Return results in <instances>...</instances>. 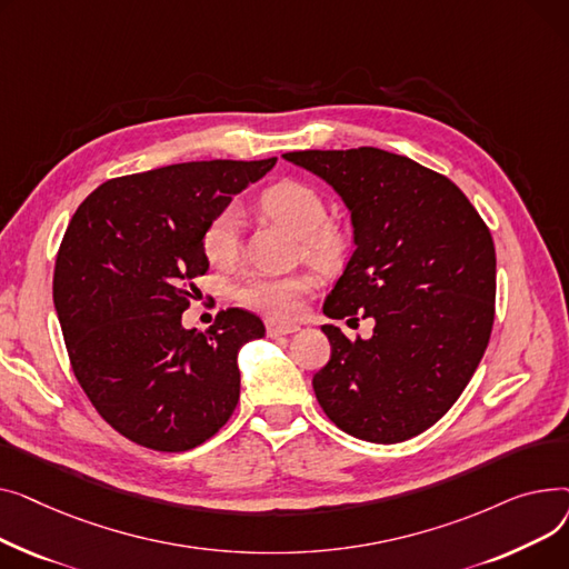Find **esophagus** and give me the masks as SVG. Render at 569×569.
<instances>
[{
    "label": "esophagus",
    "mask_w": 569,
    "mask_h": 569,
    "mask_svg": "<svg viewBox=\"0 0 569 569\" xmlns=\"http://www.w3.org/2000/svg\"><path fill=\"white\" fill-rule=\"evenodd\" d=\"M300 330V326L296 323H278V321H266V332L269 338H282V336H291V332Z\"/></svg>",
    "instance_id": "34e87169"
}]
</instances>
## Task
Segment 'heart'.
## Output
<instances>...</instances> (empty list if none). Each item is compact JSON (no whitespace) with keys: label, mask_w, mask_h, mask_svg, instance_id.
Segmentation results:
<instances>
[{"label":"heart","mask_w":569,"mask_h":569,"mask_svg":"<svg viewBox=\"0 0 569 569\" xmlns=\"http://www.w3.org/2000/svg\"><path fill=\"white\" fill-rule=\"evenodd\" d=\"M261 209L303 239V250L312 261L336 266L345 259L349 250V231L340 222L328 220L326 199L317 188L303 181H280L261 194ZM241 229L243 211L239 204L224 207L207 224L202 248L207 259L218 269L237 263L241 254ZM315 287L317 280L310 273L252 276L237 289V298L250 310L278 321H289L298 317L303 298L310 296Z\"/></svg>","instance_id":"obj_1"}]
</instances>
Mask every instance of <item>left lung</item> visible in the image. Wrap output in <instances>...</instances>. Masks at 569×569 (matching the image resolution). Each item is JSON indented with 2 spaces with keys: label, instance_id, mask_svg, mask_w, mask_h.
I'll return each instance as SVG.
<instances>
[{
  "label": "left lung",
  "instance_id": "left-lung-1",
  "mask_svg": "<svg viewBox=\"0 0 569 569\" xmlns=\"http://www.w3.org/2000/svg\"><path fill=\"white\" fill-rule=\"evenodd\" d=\"M284 160L332 186L356 250L328 293L330 319H375L370 340L321 326L330 360L312 379L323 413L370 443L418 437L457 402L493 326L491 233L443 174L375 147L291 151Z\"/></svg>",
  "mask_w": 569,
  "mask_h": 569
}]
</instances>
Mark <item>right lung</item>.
I'll use <instances>...</instances> for the list:
<instances>
[{
	"label": "right lung",
	"instance_id": "add662e5",
	"mask_svg": "<svg viewBox=\"0 0 569 569\" xmlns=\"http://www.w3.org/2000/svg\"><path fill=\"white\" fill-rule=\"evenodd\" d=\"M266 160L158 167L98 186L76 211L54 263L66 351L93 409L132 443L202 446L239 405V349L263 338L257 315L227 308L199 332L181 315L209 271L207 224L273 170Z\"/></svg>",
	"mask_w": 569,
	"mask_h": 569
}]
</instances>
